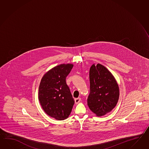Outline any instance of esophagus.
Returning a JSON list of instances; mask_svg holds the SVG:
<instances>
[{"instance_id":"obj_1","label":"esophagus","mask_w":149,"mask_h":149,"mask_svg":"<svg viewBox=\"0 0 149 149\" xmlns=\"http://www.w3.org/2000/svg\"><path fill=\"white\" fill-rule=\"evenodd\" d=\"M81 98H75V100H74V101H75V104H77V103H79L80 101H81Z\"/></svg>"}]
</instances>
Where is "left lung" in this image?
Here are the masks:
<instances>
[{
    "mask_svg": "<svg viewBox=\"0 0 149 149\" xmlns=\"http://www.w3.org/2000/svg\"><path fill=\"white\" fill-rule=\"evenodd\" d=\"M89 80L88 105L96 116H104L110 113L117 103L120 96L118 84L109 70L100 63L91 66Z\"/></svg>",
    "mask_w": 149,
    "mask_h": 149,
    "instance_id": "8db88e82",
    "label": "left lung"
}]
</instances>
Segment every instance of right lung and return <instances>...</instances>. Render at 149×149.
<instances>
[{
	"instance_id": "right-lung-1",
	"label": "right lung",
	"mask_w": 149,
	"mask_h": 149,
	"mask_svg": "<svg viewBox=\"0 0 149 149\" xmlns=\"http://www.w3.org/2000/svg\"><path fill=\"white\" fill-rule=\"evenodd\" d=\"M73 67L71 63L56 65L45 73L40 82V104L48 116L56 120L67 119L75 102L65 81Z\"/></svg>"
}]
</instances>
